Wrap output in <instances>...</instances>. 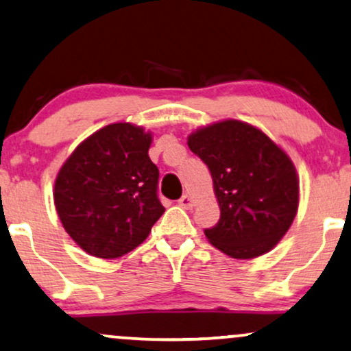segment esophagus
I'll list each match as a JSON object with an SVG mask.
<instances>
[{
    "mask_svg": "<svg viewBox=\"0 0 351 351\" xmlns=\"http://www.w3.org/2000/svg\"><path fill=\"white\" fill-rule=\"evenodd\" d=\"M179 206H182V208H185V209H190L193 206V198L190 197V195H184V197H182L180 199H179Z\"/></svg>",
    "mask_w": 351,
    "mask_h": 351,
    "instance_id": "esophagus-1",
    "label": "esophagus"
}]
</instances>
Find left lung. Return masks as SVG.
<instances>
[{
    "instance_id": "left-lung-1",
    "label": "left lung",
    "mask_w": 351,
    "mask_h": 351,
    "mask_svg": "<svg viewBox=\"0 0 351 351\" xmlns=\"http://www.w3.org/2000/svg\"><path fill=\"white\" fill-rule=\"evenodd\" d=\"M186 145L209 167L221 209L219 222L204 230L209 243L235 259L271 252L298 211L300 180L289 154L237 119L199 127Z\"/></svg>"
}]
</instances>
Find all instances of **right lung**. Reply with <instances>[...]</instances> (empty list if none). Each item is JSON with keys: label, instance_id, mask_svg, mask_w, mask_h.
Returning <instances> with one entry per match:
<instances>
[{"label": "right lung", "instance_id": "1", "mask_svg": "<svg viewBox=\"0 0 351 351\" xmlns=\"http://www.w3.org/2000/svg\"><path fill=\"white\" fill-rule=\"evenodd\" d=\"M153 134L114 122L93 132L62 162L53 199L61 224L85 253L114 259L147 240L165 208L159 171L148 156Z\"/></svg>", "mask_w": 351, "mask_h": 351}]
</instances>
